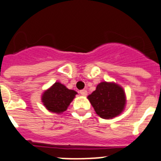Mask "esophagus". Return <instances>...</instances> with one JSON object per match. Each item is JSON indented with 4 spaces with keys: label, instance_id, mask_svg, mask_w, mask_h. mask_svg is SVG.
I'll return each instance as SVG.
<instances>
[{
    "label": "esophagus",
    "instance_id": "34e87169",
    "mask_svg": "<svg viewBox=\"0 0 161 161\" xmlns=\"http://www.w3.org/2000/svg\"><path fill=\"white\" fill-rule=\"evenodd\" d=\"M80 95H83V96H86L87 95V91H86V90H82L80 91Z\"/></svg>",
    "mask_w": 161,
    "mask_h": 161
}]
</instances>
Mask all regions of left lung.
I'll return each instance as SVG.
<instances>
[{"instance_id":"left-lung-1","label":"left lung","mask_w":161,"mask_h":161,"mask_svg":"<svg viewBox=\"0 0 161 161\" xmlns=\"http://www.w3.org/2000/svg\"><path fill=\"white\" fill-rule=\"evenodd\" d=\"M96 114L104 119H113L123 112L126 103L123 89L115 83L101 82L88 96Z\"/></svg>"}]
</instances>
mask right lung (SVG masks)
Segmentation results:
<instances>
[{
  "label": "right lung",
  "mask_w": 161,
  "mask_h": 161,
  "mask_svg": "<svg viewBox=\"0 0 161 161\" xmlns=\"http://www.w3.org/2000/svg\"><path fill=\"white\" fill-rule=\"evenodd\" d=\"M77 93L69 90L62 84L56 82L46 90L42 96V102L49 111L57 114L64 112Z\"/></svg>",
  "instance_id": "1"
}]
</instances>
